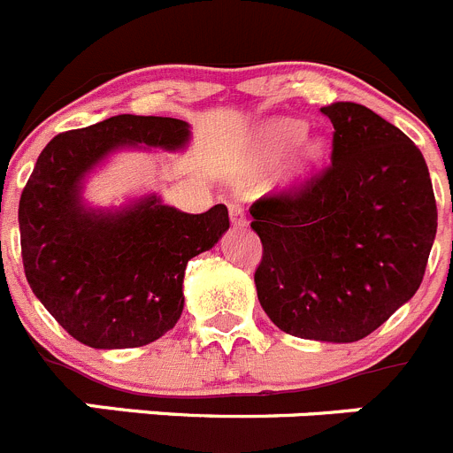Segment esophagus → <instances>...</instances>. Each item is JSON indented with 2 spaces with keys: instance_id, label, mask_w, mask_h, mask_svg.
I'll list each match as a JSON object with an SVG mask.
<instances>
[{
  "instance_id": "esophagus-1",
  "label": "esophagus",
  "mask_w": 453,
  "mask_h": 453,
  "mask_svg": "<svg viewBox=\"0 0 453 453\" xmlns=\"http://www.w3.org/2000/svg\"><path fill=\"white\" fill-rule=\"evenodd\" d=\"M229 215H231V222H234V226H245V208L240 206V203L231 202L229 203Z\"/></svg>"
}]
</instances>
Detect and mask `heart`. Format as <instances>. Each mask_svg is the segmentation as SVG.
Instances as JSON below:
<instances>
[{"mask_svg": "<svg viewBox=\"0 0 453 453\" xmlns=\"http://www.w3.org/2000/svg\"><path fill=\"white\" fill-rule=\"evenodd\" d=\"M306 135V124L299 119H272L263 127L254 140V154L263 165H272L281 158L286 151L299 145ZM329 154V147L324 142V138H311L306 140L297 150L295 158L288 167V177L292 181H306L324 165Z\"/></svg>", "mask_w": 453, "mask_h": 453, "instance_id": "obj_1", "label": "heart"}]
</instances>
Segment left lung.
<instances>
[{
  "label": "left lung",
  "mask_w": 453,
  "mask_h": 453,
  "mask_svg": "<svg viewBox=\"0 0 453 453\" xmlns=\"http://www.w3.org/2000/svg\"><path fill=\"white\" fill-rule=\"evenodd\" d=\"M331 165L299 192L251 203L263 242L258 302L281 331L356 342L418 292L438 229L422 151L403 131L351 102L324 106Z\"/></svg>",
  "instance_id": "obj_1"
}]
</instances>
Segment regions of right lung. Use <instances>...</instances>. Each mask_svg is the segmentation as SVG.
<instances>
[{
  "instance_id": "obj_1",
  "label": "right lung",
  "mask_w": 453,
  "mask_h": 453,
  "mask_svg": "<svg viewBox=\"0 0 453 453\" xmlns=\"http://www.w3.org/2000/svg\"><path fill=\"white\" fill-rule=\"evenodd\" d=\"M190 124L154 115H115L56 135L19 197L24 274L63 329L92 349L150 345L183 311L190 258L218 245L229 211L192 215L150 192L119 208L83 199L90 172L122 150L183 151Z\"/></svg>"
}]
</instances>
